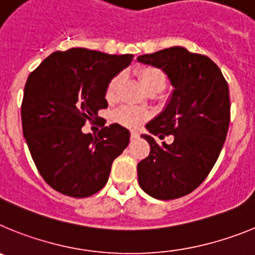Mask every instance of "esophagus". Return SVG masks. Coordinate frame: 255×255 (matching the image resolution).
<instances>
[{
  "mask_svg": "<svg viewBox=\"0 0 255 255\" xmlns=\"http://www.w3.org/2000/svg\"><path fill=\"white\" fill-rule=\"evenodd\" d=\"M130 138H131V140H134V139H138L139 138V132L138 131H131V132H130Z\"/></svg>",
  "mask_w": 255,
  "mask_h": 255,
  "instance_id": "34e87169",
  "label": "esophagus"
}]
</instances>
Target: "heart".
I'll return each instance as SVG.
<instances>
[{
    "instance_id": "obj_1",
    "label": "heart",
    "mask_w": 255,
    "mask_h": 255,
    "mask_svg": "<svg viewBox=\"0 0 255 255\" xmlns=\"http://www.w3.org/2000/svg\"><path fill=\"white\" fill-rule=\"evenodd\" d=\"M139 80H140L141 85L147 92L152 91V89H159L162 91L166 84V79H164L163 73L157 67L147 66L139 70ZM121 84V76L117 75L114 79H111V82L108 83L107 91H106V98L107 101H114L117 96L119 88ZM114 121L119 125L129 128V129H135L143 124V121L148 117V114L143 110L139 108L130 107V106H125V107L119 108L117 111L114 112Z\"/></svg>"
}]
</instances>
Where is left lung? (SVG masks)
<instances>
[{"label": "left lung", "mask_w": 255, "mask_h": 255, "mask_svg": "<svg viewBox=\"0 0 255 255\" xmlns=\"http://www.w3.org/2000/svg\"><path fill=\"white\" fill-rule=\"evenodd\" d=\"M136 60L161 69L173 88L163 111L145 125L150 135H141L150 152L138 163L139 186L155 199H176L204 181L224 147L230 124L229 85L211 58L184 47ZM152 134H173L174 141L159 146Z\"/></svg>", "instance_id": "1"}]
</instances>
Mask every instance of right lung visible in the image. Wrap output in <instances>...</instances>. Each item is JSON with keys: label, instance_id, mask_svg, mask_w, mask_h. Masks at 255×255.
<instances>
[{"label": "right lung", "instance_id": "1", "mask_svg": "<svg viewBox=\"0 0 255 255\" xmlns=\"http://www.w3.org/2000/svg\"><path fill=\"white\" fill-rule=\"evenodd\" d=\"M132 55L70 48L49 55L29 75L21 103L22 134L40 176L58 193L87 198L107 182L112 162L130 140L119 124L84 134L85 121L107 108L108 83Z\"/></svg>", "mask_w": 255, "mask_h": 255}]
</instances>
